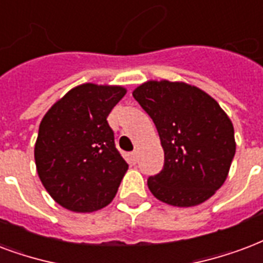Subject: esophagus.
<instances>
[{"label": "esophagus", "mask_w": 263, "mask_h": 263, "mask_svg": "<svg viewBox=\"0 0 263 263\" xmlns=\"http://www.w3.org/2000/svg\"><path fill=\"white\" fill-rule=\"evenodd\" d=\"M129 157H131V161H132V163H134V164L138 163V160H139V156H138V152H136V150H135V152H132L131 156H129Z\"/></svg>", "instance_id": "1"}]
</instances>
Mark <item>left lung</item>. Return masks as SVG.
<instances>
[{
    "label": "left lung",
    "instance_id": "left-lung-1",
    "mask_svg": "<svg viewBox=\"0 0 263 263\" xmlns=\"http://www.w3.org/2000/svg\"><path fill=\"white\" fill-rule=\"evenodd\" d=\"M132 95L157 128L164 168L150 176L154 197L194 207L225 183L236 153L233 124L214 98L179 81H146Z\"/></svg>",
    "mask_w": 263,
    "mask_h": 263
}]
</instances>
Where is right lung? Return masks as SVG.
<instances>
[{
	"label": "right lung",
	"instance_id": "obj_1",
	"mask_svg": "<svg viewBox=\"0 0 263 263\" xmlns=\"http://www.w3.org/2000/svg\"><path fill=\"white\" fill-rule=\"evenodd\" d=\"M127 89L81 84L44 116L34 147L35 167L56 203L73 212H93L113 201L128 164L107 123Z\"/></svg>",
	"mask_w": 263,
	"mask_h": 263
}]
</instances>
